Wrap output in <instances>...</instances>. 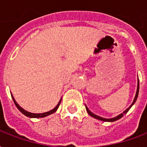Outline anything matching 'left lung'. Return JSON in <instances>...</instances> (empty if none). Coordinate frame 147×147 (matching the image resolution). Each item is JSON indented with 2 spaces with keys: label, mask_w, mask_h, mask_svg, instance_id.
Segmentation results:
<instances>
[{
  "label": "left lung",
  "mask_w": 147,
  "mask_h": 147,
  "mask_svg": "<svg viewBox=\"0 0 147 147\" xmlns=\"http://www.w3.org/2000/svg\"><path fill=\"white\" fill-rule=\"evenodd\" d=\"M139 78H138V84H137V90H136V96H135V98H134V100H133V102L131 103V105H130L128 108L127 109H125V110L123 111L122 113L119 114L118 116H117L116 117H113V118H110V119H107V118H103V117H99V116H98V115H95L94 113H93L92 112H90V111L89 110V109L87 108V106H86V105H85V106H86V112L88 113V114H89L90 117H94V118H95V119H97V120H102V121H104V122H113V121H116V120H119V119H120L121 117H123V115L124 114H126L127 112H128V110H129L130 109H131V107L134 104H135V102H136V100H137V98H138V95H139Z\"/></svg>",
  "instance_id": "obj_1"
}]
</instances>
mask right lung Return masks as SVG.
<instances>
[{"instance_id":"add662e5","label":"right lung","mask_w":147,"mask_h":147,"mask_svg":"<svg viewBox=\"0 0 147 147\" xmlns=\"http://www.w3.org/2000/svg\"><path fill=\"white\" fill-rule=\"evenodd\" d=\"M11 97H12V99H13V102H14L15 105H16V106L17 107V109H19V110L22 113L24 114V115H25L26 117H30V118H42V117H47V116H49V115H51V114L54 113L57 110L58 107H59V105H60V104H61V99L60 100V102H58V104L57 105V106L55 107L54 109H53L52 110L50 111H48V112H45V113H30V112H27V111H26L25 109H24L23 108H21L20 105H18V103L16 102V100H15L14 97L12 96V94H11Z\"/></svg>"}]
</instances>
